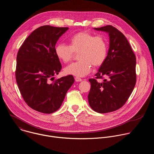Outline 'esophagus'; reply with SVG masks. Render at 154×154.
<instances>
[{"label":"esophagus","instance_id":"obj_1","mask_svg":"<svg viewBox=\"0 0 154 154\" xmlns=\"http://www.w3.org/2000/svg\"><path fill=\"white\" fill-rule=\"evenodd\" d=\"M75 80L76 82H81V81H82V79H80V78H79V77H76L75 78Z\"/></svg>","mask_w":154,"mask_h":154}]
</instances>
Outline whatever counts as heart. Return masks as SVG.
Returning a JSON list of instances; mask_svg holds the SVG:
<instances>
[{
	"label": "heart",
	"instance_id": "b5f03b06",
	"mask_svg": "<svg viewBox=\"0 0 154 154\" xmlns=\"http://www.w3.org/2000/svg\"><path fill=\"white\" fill-rule=\"evenodd\" d=\"M57 58L63 63H68L78 53V61L64 68L66 74L83 77L89 74L92 66L99 67L104 63L107 55V44L101 35L94 36L87 32H80L69 39V46L60 43L55 46Z\"/></svg>",
	"mask_w": 154,
	"mask_h": 154
}]
</instances>
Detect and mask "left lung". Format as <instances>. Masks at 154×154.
Instances as JSON below:
<instances>
[{
	"mask_svg": "<svg viewBox=\"0 0 154 154\" xmlns=\"http://www.w3.org/2000/svg\"><path fill=\"white\" fill-rule=\"evenodd\" d=\"M94 29L108 33L109 47L96 78L89 79L88 99L94 111L106 113L122 107L132 93L137 81L136 57L125 36L115 27L108 25ZM103 76L107 78L102 82L97 81Z\"/></svg>",
	"mask_w": 154,
	"mask_h": 154,
	"instance_id": "1",
	"label": "left lung"
}]
</instances>
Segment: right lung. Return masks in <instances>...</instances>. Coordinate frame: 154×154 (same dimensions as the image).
<instances>
[{
    "instance_id": "obj_1",
    "label": "right lung",
    "mask_w": 154,
    "mask_h": 154,
    "mask_svg": "<svg viewBox=\"0 0 154 154\" xmlns=\"http://www.w3.org/2000/svg\"><path fill=\"white\" fill-rule=\"evenodd\" d=\"M68 29L41 26L26 39L17 52L15 75L18 88L26 103L39 112H56L74 82L71 75L51 82L61 69L55 45Z\"/></svg>"
}]
</instances>
